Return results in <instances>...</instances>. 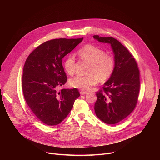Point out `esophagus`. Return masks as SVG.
<instances>
[{"instance_id":"esophagus-1","label":"esophagus","mask_w":160,"mask_h":160,"mask_svg":"<svg viewBox=\"0 0 160 160\" xmlns=\"http://www.w3.org/2000/svg\"><path fill=\"white\" fill-rule=\"evenodd\" d=\"M88 93V92L83 91H82L80 92V93H81V95H84V94H87Z\"/></svg>"}]
</instances>
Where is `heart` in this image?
I'll return each mask as SVG.
<instances>
[{"label":"heart","instance_id":"b5f03b06","mask_svg":"<svg viewBox=\"0 0 160 160\" xmlns=\"http://www.w3.org/2000/svg\"><path fill=\"white\" fill-rule=\"evenodd\" d=\"M81 59L89 62L87 75H77L69 80L70 85L83 91H89L95 86L98 79L104 82L108 79L114 72L116 61L112 55L105 53L102 48L88 44L82 47L78 52ZM76 59L73 55L69 54L65 59L63 65L69 75L75 71Z\"/></svg>","mask_w":160,"mask_h":160}]
</instances>
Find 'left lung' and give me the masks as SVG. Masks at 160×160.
<instances>
[{
  "mask_svg": "<svg viewBox=\"0 0 160 160\" xmlns=\"http://www.w3.org/2000/svg\"><path fill=\"white\" fill-rule=\"evenodd\" d=\"M98 41L110 44L114 52V72L102 89L96 92L95 112L102 121L116 124L131 114L137 105L140 91V71L133 55L112 37L94 35Z\"/></svg>",
  "mask_w": 160,
  "mask_h": 160,
  "instance_id": "left-lung-1",
  "label": "left lung"
}]
</instances>
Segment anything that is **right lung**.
<instances>
[{
  "label": "right lung",
  "instance_id": "1",
  "mask_svg": "<svg viewBox=\"0 0 160 160\" xmlns=\"http://www.w3.org/2000/svg\"><path fill=\"white\" fill-rule=\"evenodd\" d=\"M78 39H55L34 49L23 68L24 99L36 118L48 126L60 124L71 112L78 90L58 88L67 81L62 65L63 58L82 42Z\"/></svg>",
  "mask_w": 160,
  "mask_h": 160
}]
</instances>
